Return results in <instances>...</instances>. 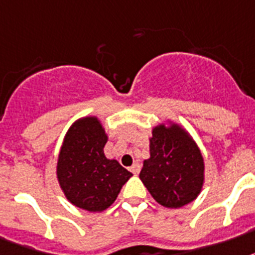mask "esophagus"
Instances as JSON below:
<instances>
[{"instance_id":"esophagus-1","label":"esophagus","mask_w":255,"mask_h":255,"mask_svg":"<svg viewBox=\"0 0 255 255\" xmlns=\"http://www.w3.org/2000/svg\"><path fill=\"white\" fill-rule=\"evenodd\" d=\"M131 171L133 173L134 175H137L140 173V163L138 162H134L133 165L131 166Z\"/></svg>"}]
</instances>
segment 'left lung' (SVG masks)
I'll return each instance as SVG.
<instances>
[{"label": "left lung", "mask_w": 255, "mask_h": 255, "mask_svg": "<svg viewBox=\"0 0 255 255\" xmlns=\"http://www.w3.org/2000/svg\"><path fill=\"white\" fill-rule=\"evenodd\" d=\"M150 157L144 161L140 179L153 199L167 208H181L195 200L204 182V160L186 129L170 123L153 128Z\"/></svg>", "instance_id": "8db88e82"}]
</instances>
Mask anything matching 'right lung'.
<instances>
[{
  "mask_svg": "<svg viewBox=\"0 0 255 255\" xmlns=\"http://www.w3.org/2000/svg\"><path fill=\"white\" fill-rule=\"evenodd\" d=\"M105 128L97 117L78 119L68 129L57 160V181L73 206L89 212L107 210L132 177L117 160H109L103 148Z\"/></svg>",
  "mask_w": 255,
  "mask_h": 255,
  "instance_id": "1",
  "label": "right lung"
}]
</instances>
